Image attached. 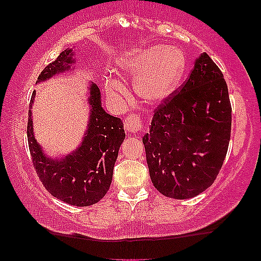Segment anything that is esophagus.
Here are the masks:
<instances>
[{
    "label": "esophagus",
    "mask_w": 261,
    "mask_h": 261,
    "mask_svg": "<svg viewBox=\"0 0 261 261\" xmlns=\"http://www.w3.org/2000/svg\"><path fill=\"white\" fill-rule=\"evenodd\" d=\"M124 127L127 133L136 135L142 130V119L137 114H128L124 120Z\"/></svg>",
    "instance_id": "obj_1"
}]
</instances>
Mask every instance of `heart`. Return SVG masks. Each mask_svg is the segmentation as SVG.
I'll list each match as a JSON object with an SVG mask.
<instances>
[{
    "instance_id": "heart-1",
    "label": "heart",
    "mask_w": 261,
    "mask_h": 261,
    "mask_svg": "<svg viewBox=\"0 0 261 261\" xmlns=\"http://www.w3.org/2000/svg\"><path fill=\"white\" fill-rule=\"evenodd\" d=\"M125 76H136L134 89L137 97L149 104H160L169 98L180 83L185 71V56L173 46H155L127 53L118 61ZM106 89L110 97L124 92L118 80L108 79Z\"/></svg>"
}]
</instances>
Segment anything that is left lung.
Segmentation results:
<instances>
[{"instance_id":"1","label":"left lung","mask_w":261,"mask_h":261,"mask_svg":"<svg viewBox=\"0 0 261 261\" xmlns=\"http://www.w3.org/2000/svg\"><path fill=\"white\" fill-rule=\"evenodd\" d=\"M230 125L223 73L203 53L179 91L157 107L142 137L154 188L184 200L211 187L226 158Z\"/></svg>"}]
</instances>
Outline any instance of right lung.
Here are the masks:
<instances>
[{"instance_id":"1","label":"right lung","mask_w":261,"mask_h":261,"mask_svg":"<svg viewBox=\"0 0 261 261\" xmlns=\"http://www.w3.org/2000/svg\"><path fill=\"white\" fill-rule=\"evenodd\" d=\"M73 55L72 49L62 51L41 71L37 83L70 70L74 64ZM88 89L91 106L88 127L79 148L70 154L59 160L44 153L34 137L32 110L27 126L29 151L39 179L53 196L73 206H91L103 199L112 184L114 166L125 139L122 121L101 107L98 86L92 83ZM34 98L35 91L32 94L31 108Z\"/></svg>"}]
</instances>
